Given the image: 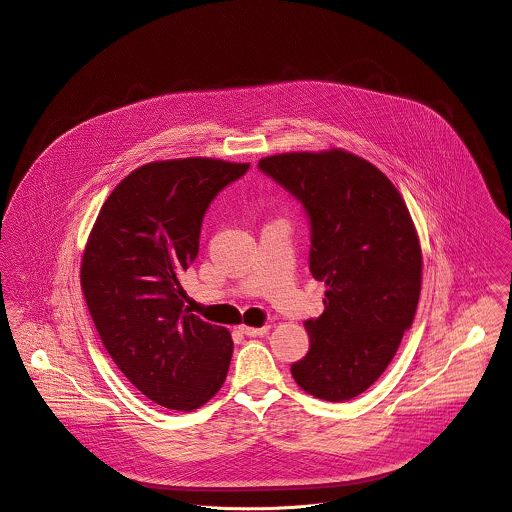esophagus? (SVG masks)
Wrapping results in <instances>:
<instances>
[{
  "label": "esophagus",
  "instance_id": "1",
  "mask_svg": "<svg viewBox=\"0 0 512 512\" xmlns=\"http://www.w3.org/2000/svg\"><path fill=\"white\" fill-rule=\"evenodd\" d=\"M244 335H248V337H262V335H266L268 331H270V325H262V327H250V325H240L238 327Z\"/></svg>",
  "mask_w": 512,
  "mask_h": 512
}]
</instances>
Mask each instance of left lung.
<instances>
[{"mask_svg": "<svg viewBox=\"0 0 512 512\" xmlns=\"http://www.w3.org/2000/svg\"><path fill=\"white\" fill-rule=\"evenodd\" d=\"M258 169L301 203L309 270L327 286L292 376L315 398L351 400L390 365L416 315L422 250L408 207L380 169L345 149L270 155Z\"/></svg>", "mask_w": 512, "mask_h": 512, "instance_id": "left-lung-1", "label": "left lung"}]
</instances>
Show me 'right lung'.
I'll use <instances>...</instances> for the list:
<instances>
[{
	"mask_svg": "<svg viewBox=\"0 0 512 512\" xmlns=\"http://www.w3.org/2000/svg\"><path fill=\"white\" fill-rule=\"evenodd\" d=\"M250 163L209 157L153 161L106 199L88 236L80 286L96 331L151 402L191 412L222 386L230 333L189 313L179 284L199 254L203 217Z\"/></svg>",
	"mask_w": 512,
	"mask_h": 512,
	"instance_id": "right-lung-1",
	"label": "right lung"
}]
</instances>
